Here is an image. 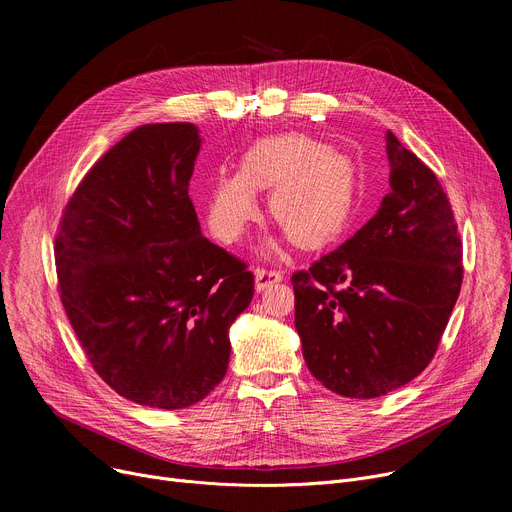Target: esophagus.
Instances as JSON below:
<instances>
[{
	"label": "esophagus",
	"instance_id": "34e87169",
	"mask_svg": "<svg viewBox=\"0 0 512 512\" xmlns=\"http://www.w3.org/2000/svg\"><path fill=\"white\" fill-rule=\"evenodd\" d=\"M284 276L280 270H265V267H257L255 270V288L261 292L267 286H272L276 282H280Z\"/></svg>",
	"mask_w": 512,
	"mask_h": 512
}]
</instances>
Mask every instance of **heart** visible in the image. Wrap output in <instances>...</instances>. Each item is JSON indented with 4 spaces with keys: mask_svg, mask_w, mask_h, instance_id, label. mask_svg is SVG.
I'll list each match as a JSON object with an SVG mask.
<instances>
[{
    "mask_svg": "<svg viewBox=\"0 0 512 512\" xmlns=\"http://www.w3.org/2000/svg\"><path fill=\"white\" fill-rule=\"evenodd\" d=\"M355 166L346 155L305 134L255 143L238 174H220L209 195V226L224 242H238L257 218L253 191H274V220L303 247L328 245L351 220Z\"/></svg>",
    "mask_w": 512,
    "mask_h": 512,
    "instance_id": "obj_1",
    "label": "heart"
}]
</instances>
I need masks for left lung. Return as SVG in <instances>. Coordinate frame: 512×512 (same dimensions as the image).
<instances>
[{
  "label": "left lung",
  "instance_id": "obj_1",
  "mask_svg": "<svg viewBox=\"0 0 512 512\" xmlns=\"http://www.w3.org/2000/svg\"><path fill=\"white\" fill-rule=\"evenodd\" d=\"M390 193L378 213L292 274L309 371L348 398H378L434 359L463 284V242L436 174L388 130Z\"/></svg>",
  "mask_w": 512,
  "mask_h": 512
}]
</instances>
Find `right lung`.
<instances>
[{
    "mask_svg": "<svg viewBox=\"0 0 512 512\" xmlns=\"http://www.w3.org/2000/svg\"><path fill=\"white\" fill-rule=\"evenodd\" d=\"M199 147L191 122L128 132L76 186L53 247L87 359L143 407H191L224 380L228 328L255 292L247 263L201 234L188 197Z\"/></svg>",
    "mask_w": 512,
    "mask_h": 512,
    "instance_id": "1",
    "label": "right lung"
}]
</instances>
